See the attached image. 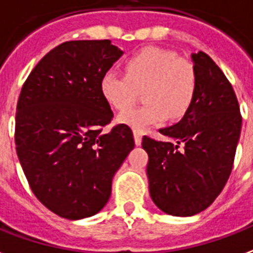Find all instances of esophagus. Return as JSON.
Masks as SVG:
<instances>
[{"instance_id": "1", "label": "esophagus", "mask_w": 253, "mask_h": 253, "mask_svg": "<svg viewBox=\"0 0 253 253\" xmlns=\"http://www.w3.org/2000/svg\"><path fill=\"white\" fill-rule=\"evenodd\" d=\"M133 136H134V143H136V145L141 144L143 133H141V132H139V130H133Z\"/></svg>"}]
</instances>
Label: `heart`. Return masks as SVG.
<instances>
[{
  "mask_svg": "<svg viewBox=\"0 0 253 253\" xmlns=\"http://www.w3.org/2000/svg\"><path fill=\"white\" fill-rule=\"evenodd\" d=\"M125 74L109 70L101 78V93L110 106L120 112L143 91L146 104L120 114L119 121L143 132L167 117H183L197 91V70L189 59L171 49L148 47L129 56Z\"/></svg>",
  "mask_w": 253,
  "mask_h": 253,
  "instance_id": "b5f03b06",
  "label": "heart"
}]
</instances>
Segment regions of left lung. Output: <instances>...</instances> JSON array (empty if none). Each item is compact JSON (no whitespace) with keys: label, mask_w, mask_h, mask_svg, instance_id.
Here are the masks:
<instances>
[{"label":"left lung","mask_w":253,"mask_h":253,"mask_svg":"<svg viewBox=\"0 0 253 253\" xmlns=\"http://www.w3.org/2000/svg\"><path fill=\"white\" fill-rule=\"evenodd\" d=\"M197 70L193 104L178 124L160 129L166 137H143L147 175L155 205L171 215H194L213 204L229 179L241 130L232 84L208 53L191 55Z\"/></svg>","instance_id":"8db88e82"}]
</instances>
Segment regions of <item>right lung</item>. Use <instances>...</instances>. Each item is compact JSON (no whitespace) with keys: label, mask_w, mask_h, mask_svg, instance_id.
I'll return each instance as SVG.
<instances>
[{"label":"right lung","mask_w":253,"mask_h":253,"mask_svg":"<svg viewBox=\"0 0 253 253\" xmlns=\"http://www.w3.org/2000/svg\"><path fill=\"white\" fill-rule=\"evenodd\" d=\"M123 51L110 40L59 44L21 87L14 141L24 174L42 204L67 220L98 213L112 179L133 149L126 124L112 123L101 78Z\"/></svg>","instance_id":"right-lung-1"}]
</instances>
